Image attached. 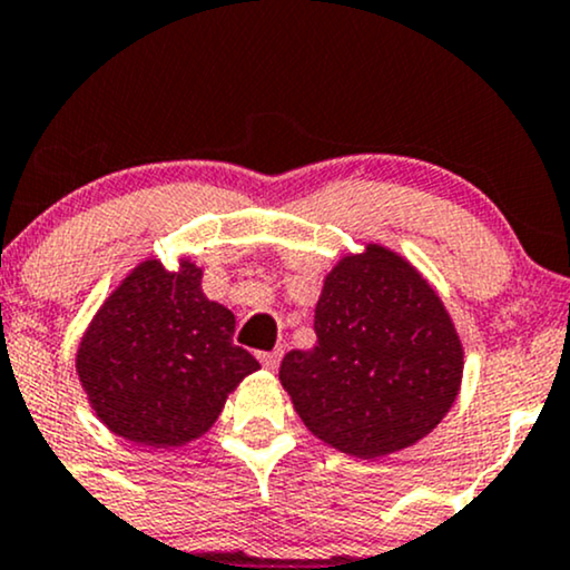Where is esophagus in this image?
Masks as SVG:
<instances>
[{"mask_svg":"<svg viewBox=\"0 0 570 570\" xmlns=\"http://www.w3.org/2000/svg\"><path fill=\"white\" fill-rule=\"evenodd\" d=\"M281 351H273V353H259V363H263L265 368H271V372H276L278 363H281Z\"/></svg>","mask_w":570,"mask_h":570,"instance_id":"esophagus-1","label":"esophagus"}]
</instances>
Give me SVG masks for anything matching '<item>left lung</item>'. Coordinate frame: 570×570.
<instances>
[{
    "label": "left lung",
    "mask_w": 570,
    "mask_h": 570,
    "mask_svg": "<svg viewBox=\"0 0 570 570\" xmlns=\"http://www.w3.org/2000/svg\"><path fill=\"white\" fill-rule=\"evenodd\" d=\"M313 351L281 361V385L321 441L374 459L424 438L451 409L464 353L433 286L385 246L340 259L315 305Z\"/></svg>",
    "instance_id": "1"
}]
</instances>
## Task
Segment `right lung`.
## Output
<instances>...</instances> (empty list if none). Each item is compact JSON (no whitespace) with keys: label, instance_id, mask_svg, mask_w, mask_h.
<instances>
[{"label":"right lung","instance_id":"obj_1","mask_svg":"<svg viewBox=\"0 0 570 570\" xmlns=\"http://www.w3.org/2000/svg\"><path fill=\"white\" fill-rule=\"evenodd\" d=\"M236 315L202 292L183 259L135 267L81 337L77 372L102 424L125 441L167 449L215 424L225 397L259 363L233 345Z\"/></svg>","mask_w":570,"mask_h":570}]
</instances>
